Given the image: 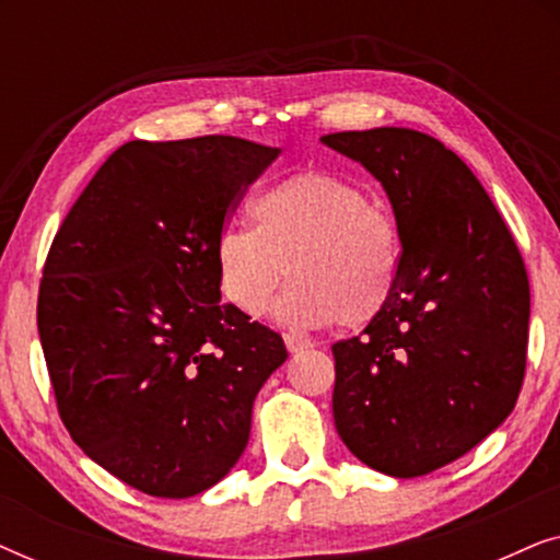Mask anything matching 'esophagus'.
Returning a JSON list of instances; mask_svg holds the SVG:
<instances>
[{"label": "esophagus", "mask_w": 560, "mask_h": 560, "mask_svg": "<svg viewBox=\"0 0 560 560\" xmlns=\"http://www.w3.org/2000/svg\"><path fill=\"white\" fill-rule=\"evenodd\" d=\"M285 347H288L290 354H298V351L308 349L311 341H305V339H301V336H295V334H285Z\"/></svg>", "instance_id": "34e87169"}]
</instances>
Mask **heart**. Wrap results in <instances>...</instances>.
<instances>
[{"label":"heart","mask_w":560,"mask_h":560,"mask_svg":"<svg viewBox=\"0 0 560 560\" xmlns=\"http://www.w3.org/2000/svg\"><path fill=\"white\" fill-rule=\"evenodd\" d=\"M252 224L219 234V288L244 316H262L285 278L290 324L364 328L400 288L402 234L364 188L324 171L288 175L252 201Z\"/></svg>","instance_id":"obj_1"}]
</instances>
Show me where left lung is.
Returning <instances> with one entry per match:
<instances>
[{"label": "left lung", "mask_w": 560, "mask_h": 560, "mask_svg": "<svg viewBox=\"0 0 560 560\" xmlns=\"http://www.w3.org/2000/svg\"><path fill=\"white\" fill-rule=\"evenodd\" d=\"M320 142L382 183L402 234L389 308L331 347L336 431L372 469L423 477L515 408L530 320L523 255L477 175L435 137L377 127Z\"/></svg>", "instance_id": "left-lung-1"}]
</instances>
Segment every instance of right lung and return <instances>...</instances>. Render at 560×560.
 I'll list each match as a JSON object with an SVG mask.
<instances>
[{"label": "right lung", "mask_w": 560, "mask_h": 560, "mask_svg": "<svg viewBox=\"0 0 560 560\" xmlns=\"http://www.w3.org/2000/svg\"><path fill=\"white\" fill-rule=\"evenodd\" d=\"M278 148L229 135L114 150L50 244L37 331L83 454L152 497L217 485L282 336L221 303L219 234Z\"/></svg>", "instance_id": "right-lung-1"}]
</instances>
